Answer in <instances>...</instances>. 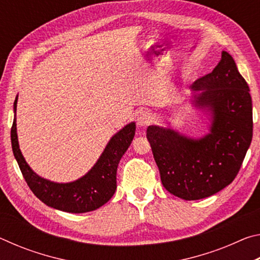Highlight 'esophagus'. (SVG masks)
<instances>
[{"instance_id": "obj_1", "label": "esophagus", "mask_w": 260, "mask_h": 260, "mask_svg": "<svg viewBox=\"0 0 260 260\" xmlns=\"http://www.w3.org/2000/svg\"><path fill=\"white\" fill-rule=\"evenodd\" d=\"M152 121L151 114L148 111H141L138 114V118H136V122L140 127H146Z\"/></svg>"}]
</instances>
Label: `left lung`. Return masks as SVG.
I'll list each match as a JSON object with an SVG mask.
<instances>
[{"label": "left lung", "instance_id": "1", "mask_svg": "<svg viewBox=\"0 0 260 260\" xmlns=\"http://www.w3.org/2000/svg\"><path fill=\"white\" fill-rule=\"evenodd\" d=\"M191 104L210 112L209 133L192 139L171 127L147 128L162 186L186 201L221 190L239 173L252 140V101L235 60L227 51L213 71L192 83Z\"/></svg>", "mask_w": 260, "mask_h": 260}]
</instances>
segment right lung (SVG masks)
<instances>
[{"instance_id":"obj_1","label":"right lung","mask_w":260,"mask_h":260,"mask_svg":"<svg viewBox=\"0 0 260 260\" xmlns=\"http://www.w3.org/2000/svg\"><path fill=\"white\" fill-rule=\"evenodd\" d=\"M17 96L14 103V124L11 127L12 151L30 190L46 205L70 213H85L101 208L117 189L118 164L135 135V122H129L110 139L99 160L90 171L72 182L58 183L40 177L30 169L21 153L17 136Z\"/></svg>"}]
</instances>
